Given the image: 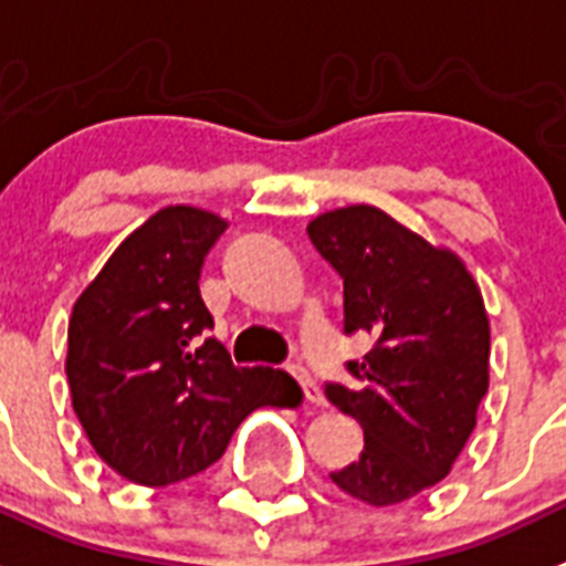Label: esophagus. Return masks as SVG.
<instances>
[{
	"label": "esophagus",
	"mask_w": 566,
	"mask_h": 566,
	"mask_svg": "<svg viewBox=\"0 0 566 566\" xmlns=\"http://www.w3.org/2000/svg\"><path fill=\"white\" fill-rule=\"evenodd\" d=\"M292 376L297 378V381H301L303 394H306V401H310V405H315V408H324L326 396H324V390H321V387L315 385V378H312L310 373L303 370V367H292Z\"/></svg>",
	"instance_id": "obj_1"
}]
</instances>
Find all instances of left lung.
<instances>
[{
    "mask_svg": "<svg viewBox=\"0 0 566 566\" xmlns=\"http://www.w3.org/2000/svg\"><path fill=\"white\" fill-rule=\"evenodd\" d=\"M344 280V333L373 349L349 361V387L326 396L364 431V451L329 478L367 506H396L454 469L489 390L492 333L460 254L373 205L326 210L306 226Z\"/></svg>",
    "mask_w": 566,
    "mask_h": 566,
    "instance_id": "obj_1",
    "label": "left lung"
}]
</instances>
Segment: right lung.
Wrapping results in <instances>:
<instances>
[{"instance_id": "obj_1", "label": "right lung", "mask_w": 566, "mask_h": 566, "mask_svg": "<svg viewBox=\"0 0 566 566\" xmlns=\"http://www.w3.org/2000/svg\"><path fill=\"white\" fill-rule=\"evenodd\" d=\"M228 219L170 205L135 228L69 317L65 376L97 457L138 485L188 480L226 454L256 408H294L303 390L272 367H233L199 292Z\"/></svg>"}]
</instances>
